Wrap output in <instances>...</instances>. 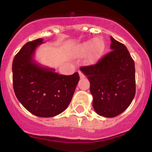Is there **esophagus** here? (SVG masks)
Instances as JSON below:
<instances>
[{
	"label": "esophagus",
	"instance_id": "esophagus-1",
	"mask_svg": "<svg viewBox=\"0 0 152 152\" xmlns=\"http://www.w3.org/2000/svg\"><path fill=\"white\" fill-rule=\"evenodd\" d=\"M78 74H79V76L81 78H85V75L83 74V72H81V71H78Z\"/></svg>",
	"mask_w": 152,
	"mask_h": 152
}]
</instances>
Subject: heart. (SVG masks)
I'll return each mask as SVG.
<instances>
[{
	"mask_svg": "<svg viewBox=\"0 0 152 152\" xmlns=\"http://www.w3.org/2000/svg\"><path fill=\"white\" fill-rule=\"evenodd\" d=\"M91 48L92 50L88 56V60L89 62H94L102 56L105 49V45L102 40H90L81 43L78 46V53L81 55H85L89 51Z\"/></svg>",
	"mask_w": 152,
	"mask_h": 152,
	"instance_id": "obj_1",
	"label": "heart"
}]
</instances>
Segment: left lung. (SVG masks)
I'll return each instance as SVG.
<instances>
[{
    "mask_svg": "<svg viewBox=\"0 0 152 152\" xmlns=\"http://www.w3.org/2000/svg\"><path fill=\"white\" fill-rule=\"evenodd\" d=\"M109 53L96 64L82 66L89 80L93 107L104 117H115L129 106L136 93L135 66L126 47L111 36Z\"/></svg>",
    "mask_w": 152,
    "mask_h": 152,
    "instance_id": "8db88e82",
    "label": "left lung"
}]
</instances>
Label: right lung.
Here are the masks:
<instances>
[{
	"mask_svg": "<svg viewBox=\"0 0 152 152\" xmlns=\"http://www.w3.org/2000/svg\"><path fill=\"white\" fill-rule=\"evenodd\" d=\"M43 38L26 43L15 56L12 65L13 90L20 104L39 117H52L70 104L79 81L78 72L66 76L38 65L33 59Z\"/></svg>",
	"mask_w": 152,
	"mask_h": 152,
	"instance_id": "right-lung-1",
	"label": "right lung"
}]
</instances>
